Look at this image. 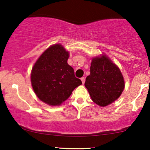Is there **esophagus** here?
<instances>
[{
    "mask_svg": "<svg viewBox=\"0 0 150 150\" xmlns=\"http://www.w3.org/2000/svg\"><path fill=\"white\" fill-rule=\"evenodd\" d=\"M81 79L82 83H83V84L85 83V77H82Z\"/></svg>",
    "mask_w": 150,
    "mask_h": 150,
    "instance_id": "esophagus-1",
    "label": "esophagus"
}]
</instances>
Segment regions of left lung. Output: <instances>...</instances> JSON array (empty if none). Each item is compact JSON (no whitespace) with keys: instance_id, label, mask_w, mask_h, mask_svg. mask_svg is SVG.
Masks as SVG:
<instances>
[{"instance_id":"obj_1","label":"left lung","mask_w":150,"mask_h":150,"mask_svg":"<svg viewBox=\"0 0 150 150\" xmlns=\"http://www.w3.org/2000/svg\"><path fill=\"white\" fill-rule=\"evenodd\" d=\"M85 86L93 101L105 106L116 100L124 89V81L120 69L106 56L92 59L90 75Z\"/></svg>"}]
</instances>
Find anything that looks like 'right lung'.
I'll use <instances>...</instances> for the list:
<instances>
[{
  "label": "right lung",
  "instance_id": "1",
  "mask_svg": "<svg viewBox=\"0 0 150 150\" xmlns=\"http://www.w3.org/2000/svg\"><path fill=\"white\" fill-rule=\"evenodd\" d=\"M68 58V52L55 44L43 52L33 67V89L39 99L49 105H60L82 84L67 63Z\"/></svg>",
  "mask_w": 150,
  "mask_h": 150
}]
</instances>
